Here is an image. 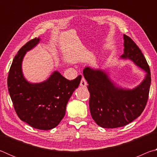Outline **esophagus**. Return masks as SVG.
Returning a JSON list of instances; mask_svg holds the SVG:
<instances>
[{"mask_svg":"<svg viewBox=\"0 0 157 157\" xmlns=\"http://www.w3.org/2000/svg\"><path fill=\"white\" fill-rule=\"evenodd\" d=\"M79 85H80V86H82V87H86L87 82H86V80H85V79L84 78H82L80 84H79Z\"/></svg>","mask_w":157,"mask_h":157,"instance_id":"esophagus-1","label":"esophagus"}]
</instances>
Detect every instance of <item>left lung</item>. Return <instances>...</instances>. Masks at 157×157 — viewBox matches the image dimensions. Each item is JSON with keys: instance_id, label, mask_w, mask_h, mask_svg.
<instances>
[{"instance_id": "8db88e82", "label": "left lung", "mask_w": 157, "mask_h": 157, "mask_svg": "<svg viewBox=\"0 0 157 157\" xmlns=\"http://www.w3.org/2000/svg\"><path fill=\"white\" fill-rule=\"evenodd\" d=\"M121 59H130L146 73L141 83L132 89H123L111 80L105 70L85 68L83 75L90 93L89 108L93 119L103 128L125 126L137 118L147 104L151 84L149 66L141 50L124 34Z\"/></svg>"}]
</instances>
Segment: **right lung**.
Here are the masks:
<instances>
[{"mask_svg": "<svg viewBox=\"0 0 157 157\" xmlns=\"http://www.w3.org/2000/svg\"><path fill=\"white\" fill-rule=\"evenodd\" d=\"M39 41V37L32 39L18 50L10 69L7 86L21 120L34 128L49 130L57 127L64 117L66 105L82 76L70 81L55 71L40 83L28 82L23 74V59Z\"/></svg>", "mask_w": 157, "mask_h": 157, "instance_id": "right-lung-1", "label": "right lung"}]
</instances>
